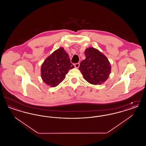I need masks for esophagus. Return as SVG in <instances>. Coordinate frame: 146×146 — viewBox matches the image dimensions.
Here are the masks:
<instances>
[{"label": "esophagus", "instance_id": "esophagus-1", "mask_svg": "<svg viewBox=\"0 0 146 146\" xmlns=\"http://www.w3.org/2000/svg\"><path fill=\"white\" fill-rule=\"evenodd\" d=\"M79 65H80L79 63H75V64H74V66H75V67H76V68H79Z\"/></svg>", "mask_w": 146, "mask_h": 146}]
</instances>
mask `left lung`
Listing matches in <instances>:
<instances>
[{
    "mask_svg": "<svg viewBox=\"0 0 146 146\" xmlns=\"http://www.w3.org/2000/svg\"><path fill=\"white\" fill-rule=\"evenodd\" d=\"M85 55L86 58L81 62L79 66L84 79L94 85L104 82L111 73V65L107 58L93 48L86 49Z\"/></svg>",
    "mask_w": 146,
    "mask_h": 146,
    "instance_id": "obj_1",
    "label": "left lung"
}]
</instances>
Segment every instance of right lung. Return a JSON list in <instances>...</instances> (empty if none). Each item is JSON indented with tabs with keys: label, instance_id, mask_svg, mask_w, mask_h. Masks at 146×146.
Segmentation results:
<instances>
[{
	"label": "right lung",
	"instance_id": "1",
	"mask_svg": "<svg viewBox=\"0 0 146 146\" xmlns=\"http://www.w3.org/2000/svg\"><path fill=\"white\" fill-rule=\"evenodd\" d=\"M68 57L63 48H60L49 56L42 63L41 76L48 85L51 87L57 86L64 79L69 70L74 67Z\"/></svg>",
	"mask_w": 146,
	"mask_h": 146
}]
</instances>
